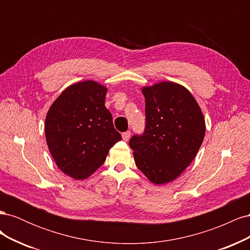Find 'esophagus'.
Here are the masks:
<instances>
[{"label": "esophagus", "instance_id": "esophagus-1", "mask_svg": "<svg viewBox=\"0 0 250 250\" xmlns=\"http://www.w3.org/2000/svg\"><path fill=\"white\" fill-rule=\"evenodd\" d=\"M130 134H131V132L128 130V131H126V132H123L122 133V138H123V140L124 141H128L129 140V138H130Z\"/></svg>", "mask_w": 250, "mask_h": 250}]
</instances>
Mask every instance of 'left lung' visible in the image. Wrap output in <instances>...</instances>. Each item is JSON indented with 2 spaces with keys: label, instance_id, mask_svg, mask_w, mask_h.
<instances>
[{
  "label": "left lung",
  "instance_id": "left-lung-1",
  "mask_svg": "<svg viewBox=\"0 0 250 250\" xmlns=\"http://www.w3.org/2000/svg\"><path fill=\"white\" fill-rule=\"evenodd\" d=\"M146 124L129 141L134 162L155 185L177 178L197 154L206 122L192 94L177 83L164 81L144 87Z\"/></svg>",
  "mask_w": 250,
  "mask_h": 250
}]
</instances>
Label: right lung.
Wrapping results in <instances>:
<instances>
[{
  "label": "right lung",
  "mask_w": 250,
  "mask_h": 250,
  "mask_svg": "<svg viewBox=\"0 0 250 250\" xmlns=\"http://www.w3.org/2000/svg\"><path fill=\"white\" fill-rule=\"evenodd\" d=\"M107 88L95 81L65 88L50 107L44 132L58 168L75 179H85L104 164L109 149L122 140L105 107Z\"/></svg>",
  "instance_id": "1"
}]
</instances>
